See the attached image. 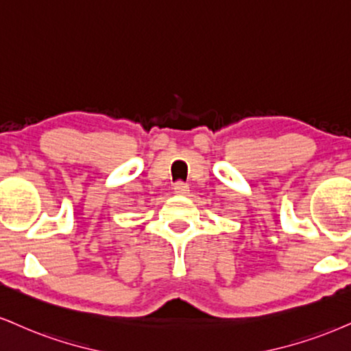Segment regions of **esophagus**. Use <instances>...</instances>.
Instances as JSON below:
<instances>
[{
  "label": "esophagus",
  "mask_w": 351,
  "mask_h": 351,
  "mask_svg": "<svg viewBox=\"0 0 351 351\" xmlns=\"http://www.w3.org/2000/svg\"><path fill=\"white\" fill-rule=\"evenodd\" d=\"M173 189H175V193L180 194V196H184V194L189 193V184L183 183V181H178V183H175Z\"/></svg>",
  "instance_id": "obj_1"
}]
</instances>
